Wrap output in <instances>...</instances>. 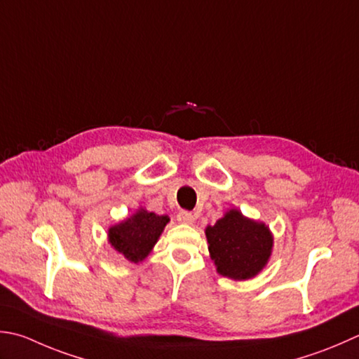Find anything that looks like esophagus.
<instances>
[{
  "label": "esophagus",
  "instance_id": "esophagus-1",
  "mask_svg": "<svg viewBox=\"0 0 359 359\" xmlns=\"http://www.w3.org/2000/svg\"><path fill=\"white\" fill-rule=\"evenodd\" d=\"M177 221L184 222V224H193L194 216L191 212H187V210H182V212L177 215Z\"/></svg>",
  "mask_w": 359,
  "mask_h": 359
}]
</instances>
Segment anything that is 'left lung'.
I'll list each match as a JSON object with an SVG mask.
<instances>
[{
	"instance_id": "8db88e82",
	"label": "left lung",
	"mask_w": 359,
	"mask_h": 359,
	"mask_svg": "<svg viewBox=\"0 0 359 359\" xmlns=\"http://www.w3.org/2000/svg\"><path fill=\"white\" fill-rule=\"evenodd\" d=\"M210 257L217 272L233 280H248L262 271L271 257L272 235L263 222L248 219L238 210L205 230Z\"/></svg>"
}]
</instances>
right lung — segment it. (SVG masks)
<instances>
[{"instance_id": "add662e5", "label": "right lung", "mask_w": 359, "mask_h": 359, "mask_svg": "<svg viewBox=\"0 0 359 359\" xmlns=\"http://www.w3.org/2000/svg\"><path fill=\"white\" fill-rule=\"evenodd\" d=\"M168 222H170L168 216H158L142 208L129 219L111 227L109 230V241L114 249L123 254L129 262H143L149 255Z\"/></svg>"}]
</instances>
